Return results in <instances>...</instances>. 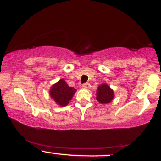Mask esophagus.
<instances>
[{
  "label": "esophagus",
  "mask_w": 161,
  "mask_h": 161,
  "mask_svg": "<svg viewBox=\"0 0 161 161\" xmlns=\"http://www.w3.org/2000/svg\"><path fill=\"white\" fill-rule=\"evenodd\" d=\"M82 88H86V89H89L91 88V85L90 83H85V84L82 85Z\"/></svg>",
  "instance_id": "1"
}]
</instances>
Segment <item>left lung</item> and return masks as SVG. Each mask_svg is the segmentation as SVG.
Returning a JSON list of instances; mask_svg holds the SVG:
<instances>
[{
    "label": "left lung",
    "mask_w": 161,
    "mask_h": 161,
    "mask_svg": "<svg viewBox=\"0 0 161 161\" xmlns=\"http://www.w3.org/2000/svg\"><path fill=\"white\" fill-rule=\"evenodd\" d=\"M96 99L100 103L107 104L114 99V92L106 83H103L98 86L97 90Z\"/></svg>",
    "instance_id": "1"
}]
</instances>
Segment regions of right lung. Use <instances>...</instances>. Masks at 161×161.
Segmentation results:
<instances>
[{"label":"right lung","instance_id":"1","mask_svg":"<svg viewBox=\"0 0 161 161\" xmlns=\"http://www.w3.org/2000/svg\"><path fill=\"white\" fill-rule=\"evenodd\" d=\"M76 89L69 87L64 79H61L58 82L52 85L49 90L52 99L60 106H66L72 99Z\"/></svg>","mask_w":161,"mask_h":161}]
</instances>
